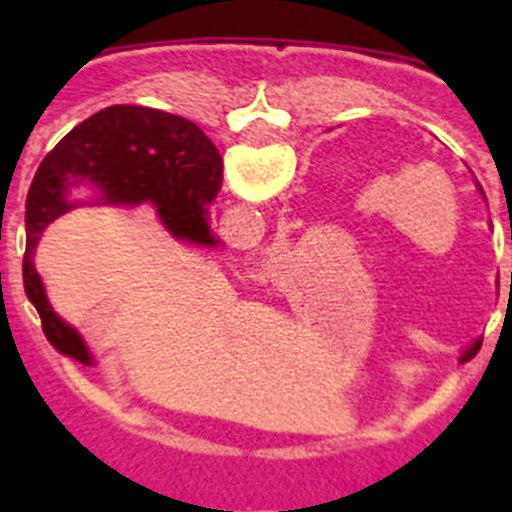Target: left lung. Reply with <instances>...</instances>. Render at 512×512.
Segmentation results:
<instances>
[{
    "mask_svg": "<svg viewBox=\"0 0 512 512\" xmlns=\"http://www.w3.org/2000/svg\"><path fill=\"white\" fill-rule=\"evenodd\" d=\"M477 187H479V184H477ZM479 192H482V187H479ZM482 197H485V192H482ZM479 346H482V341H474L472 346H469V351H467V354H464V356H472V354H477V351H479Z\"/></svg>",
    "mask_w": 512,
    "mask_h": 512,
    "instance_id": "left-lung-1",
    "label": "left lung"
}]
</instances>
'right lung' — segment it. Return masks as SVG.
I'll use <instances>...</instances> for the list:
<instances>
[{
  "mask_svg": "<svg viewBox=\"0 0 512 512\" xmlns=\"http://www.w3.org/2000/svg\"><path fill=\"white\" fill-rule=\"evenodd\" d=\"M92 184L107 205L153 202L174 238L215 246L207 205L223 187V158L192 120L140 104H112L58 140L27 192L22 282L56 351L92 364L87 346L48 305L33 256L40 233L69 212V189Z\"/></svg>",
  "mask_w": 512,
  "mask_h": 512,
  "instance_id": "obj_1",
  "label": "right lung"
}]
</instances>
